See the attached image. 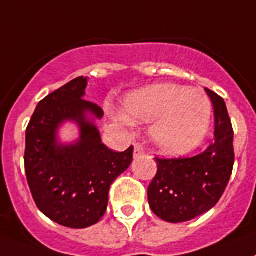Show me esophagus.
Returning <instances> with one entry per match:
<instances>
[{"instance_id":"esophagus-1","label":"esophagus","mask_w":256,"mask_h":256,"mask_svg":"<svg viewBox=\"0 0 256 256\" xmlns=\"http://www.w3.org/2000/svg\"><path fill=\"white\" fill-rule=\"evenodd\" d=\"M144 154H145V152H144V149L141 148V146H138V145L134 146V150H133V156H134V158L142 156Z\"/></svg>"}]
</instances>
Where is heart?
I'll use <instances>...</instances> for the list:
<instances>
[{
    "label": "heart",
    "instance_id": "heart-1",
    "mask_svg": "<svg viewBox=\"0 0 256 256\" xmlns=\"http://www.w3.org/2000/svg\"><path fill=\"white\" fill-rule=\"evenodd\" d=\"M123 122H152V142L168 154H184L200 145L208 130L211 106L198 90L176 84L150 85L124 101Z\"/></svg>",
    "mask_w": 256,
    "mask_h": 256
}]
</instances>
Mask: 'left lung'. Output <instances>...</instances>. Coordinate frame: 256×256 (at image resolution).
<instances>
[{"label": "left lung", "instance_id": "left-lung-1", "mask_svg": "<svg viewBox=\"0 0 256 256\" xmlns=\"http://www.w3.org/2000/svg\"><path fill=\"white\" fill-rule=\"evenodd\" d=\"M215 115L214 141L190 158H155L158 171L148 189L150 208L168 222H189L219 202L234 164L233 128L226 102L206 89Z\"/></svg>", "mask_w": 256, "mask_h": 256}]
</instances>
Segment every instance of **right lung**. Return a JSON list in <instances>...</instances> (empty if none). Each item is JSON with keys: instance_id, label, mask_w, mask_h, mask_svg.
<instances>
[{"instance_id": "obj_1", "label": "right lung", "mask_w": 256, "mask_h": 256, "mask_svg": "<svg viewBox=\"0 0 256 256\" xmlns=\"http://www.w3.org/2000/svg\"><path fill=\"white\" fill-rule=\"evenodd\" d=\"M86 85L88 78L80 76L46 96L38 102L26 130L24 167L34 203L50 220L74 229L88 228L101 220L111 184L133 159V146L116 152L102 144L86 114L101 119L104 111L84 100ZM68 120L80 126V138L63 146L56 132Z\"/></svg>"}]
</instances>
